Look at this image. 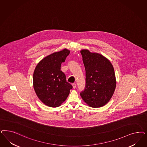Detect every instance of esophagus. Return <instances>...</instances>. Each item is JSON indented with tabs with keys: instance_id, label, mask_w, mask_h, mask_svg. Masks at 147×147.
<instances>
[{
	"instance_id": "1",
	"label": "esophagus",
	"mask_w": 147,
	"mask_h": 147,
	"mask_svg": "<svg viewBox=\"0 0 147 147\" xmlns=\"http://www.w3.org/2000/svg\"><path fill=\"white\" fill-rule=\"evenodd\" d=\"M72 87H73V88H74V89H75V88H76V84L75 83H73V84H72Z\"/></svg>"
}]
</instances>
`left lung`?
Wrapping results in <instances>:
<instances>
[{
	"mask_svg": "<svg viewBox=\"0 0 147 147\" xmlns=\"http://www.w3.org/2000/svg\"><path fill=\"white\" fill-rule=\"evenodd\" d=\"M85 66L86 85L80 94L85 103L92 108H100L109 102L114 94L116 80L114 67L102 55L81 51Z\"/></svg>",
	"mask_w": 147,
	"mask_h": 147,
	"instance_id": "obj_1",
	"label": "left lung"
}]
</instances>
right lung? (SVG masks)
Wrapping results in <instances>:
<instances>
[{
  "instance_id": "right-lung-1",
  "label": "right lung",
  "mask_w": 147,
  "mask_h": 147,
  "mask_svg": "<svg viewBox=\"0 0 147 147\" xmlns=\"http://www.w3.org/2000/svg\"><path fill=\"white\" fill-rule=\"evenodd\" d=\"M70 50L64 49L44 57L39 62L33 72V85L38 98L48 107H59L66 100L72 86L66 82L61 70Z\"/></svg>"
}]
</instances>
